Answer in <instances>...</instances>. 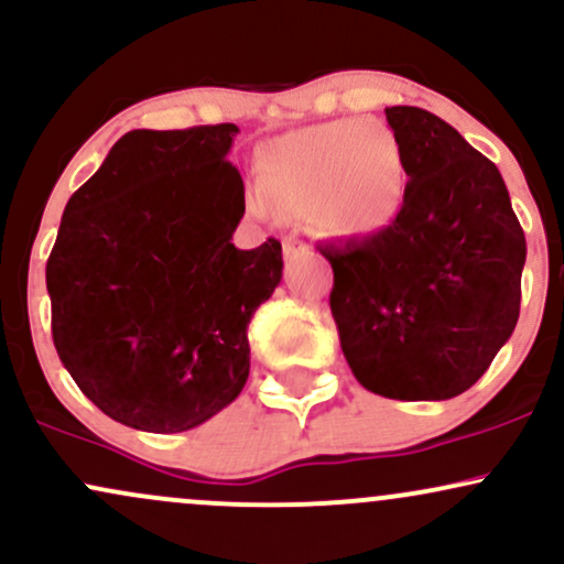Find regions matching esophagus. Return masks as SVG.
I'll return each mask as SVG.
<instances>
[{"label":"esophagus","instance_id":"1","mask_svg":"<svg viewBox=\"0 0 564 564\" xmlns=\"http://www.w3.org/2000/svg\"><path fill=\"white\" fill-rule=\"evenodd\" d=\"M304 254H307V243L294 241V238H286V241H283V257H286V262L302 260Z\"/></svg>","mask_w":564,"mask_h":564}]
</instances>
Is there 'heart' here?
I'll return each mask as SVG.
<instances>
[{"label":"heart","mask_w":564,"mask_h":564,"mask_svg":"<svg viewBox=\"0 0 564 564\" xmlns=\"http://www.w3.org/2000/svg\"><path fill=\"white\" fill-rule=\"evenodd\" d=\"M249 206L270 204L336 238H373L400 217L408 185L403 140L379 119H339L275 138L257 159Z\"/></svg>","instance_id":"1"}]
</instances>
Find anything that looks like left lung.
Masks as SVG:
<instances>
[{
	"label": "left lung",
	"mask_w": 564,
	"mask_h": 564,
	"mask_svg": "<svg viewBox=\"0 0 564 564\" xmlns=\"http://www.w3.org/2000/svg\"><path fill=\"white\" fill-rule=\"evenodd\" d=\"M403 140L400 217L373 238L321 243L355 379L392 400H448L494 364L520 318L525 232L501 172L435 113L387 108Z\"/></svg>",
	"instance_id": "obj_1"
}]
</instances>
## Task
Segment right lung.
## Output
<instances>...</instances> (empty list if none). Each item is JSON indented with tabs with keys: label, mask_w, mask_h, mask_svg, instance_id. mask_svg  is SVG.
Segmentation results:
<instances>
[{
	"label": "right lung",
	"mask_w": 564,
	"mask_h": 564,
	"mask_svg": "<svg viewBox=\"0 0 564 564\" xmlns=\"http://www.w3.org/2000/svg\"><path fill=\"white\" fill-rule=\"evenodd\" d=\"M236 124L132 129L68 198L47 260L53 341L113 422L185 432L249 379L251 315L283 275L281 243L232 246L243 180Z\"/></svg>",
	"instance_id": "obj_1"
}]
</instances>
